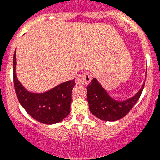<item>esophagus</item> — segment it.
<instances>
[{
  "label": "esophagus",
  "mask_w": 160,
  "mask_h": 160,
  "mask_svg": "<svg viewBox=\"0 0 160 160\" xmlns=\"http://www.w3.org/2000/svg\"><path fill=\"white\" fill-rule=\"evenodd\" d=\"M90 80H91V76L90 75V73H80L77 76L75 82L77 84L80 85H87L90 83Z\"/></svg>",
  "instance_id": "obj_1"
}]
</instances>
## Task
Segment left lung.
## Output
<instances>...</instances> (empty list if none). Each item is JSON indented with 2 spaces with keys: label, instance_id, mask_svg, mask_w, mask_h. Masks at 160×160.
Instances as JSON below:
<instances>
[{
  "label": "left lung",
  "instance_id": "left-lung-1",
  "mask_svg": "<svg viewBox=\"0 0 160 160\" xmlns=\"http://www.w3.org/2000/svg\"><path fill=\"white\" fill-rule=\"evenodd\" d=\"M144 84L145 82L135 95L120 101L111 97L99 82L94 78L87 87L90 112L98 118L104 121L111 122L122 118L135 105L142 94Z\"/></svg>",
  "mask_w": 160,
  "mask_h": 160
}]
</instances>
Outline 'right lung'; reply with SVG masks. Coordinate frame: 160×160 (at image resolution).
Masks as SVG:
<instances>
[{
    "mask_svg": "<svg viewBox=\"0 0 160 160\" xmlns=\"http://www.w3.org/2000/svg\"><path fill=\"white\" fill-rule=\"evenodd\" d=\"M13 82L21 105L31 117L44 124H54L64 119L70 112L71 93L75 79L64 82L42 93L29 91L16 75V51L13 55Z\"/></svg>",
    "mask_w": 160,
    "mask_h": 160,
    "instance_id": "add662e5",
    "label": "right lung"
}]
</instances>
